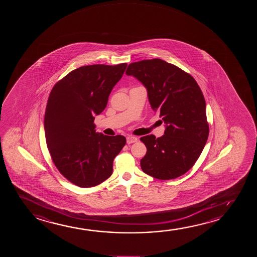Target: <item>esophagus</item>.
Segmentation results:
<instances>
[{
    "mask_svg": "<svg viewBox=\"0 0 257 257\" xmlns=\"http://www.w3.org/2000/svg\"><path fill=\"white\" fill-rule=\"evenodd\" d=\"M137 137H134V136H128V137L126 138L127 144H132V143L137 142Z\"/></svg>",
    "mask_w": 257,
    "mask_h": 257,
    "instance_id": "obj_1",
    "label": "esophagus"
}]
</instances>
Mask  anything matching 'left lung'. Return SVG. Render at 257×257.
<instances>
[{
  "label": "left lung",
  "instance_id": "obj_1",
  "mask_svg": "<svg viewBox=\"0 0 257 257\" xmlns=\"http://www.w3.org/2000/svg\"><path fill=\"white\" fill-rule=\"evenodd\" d=\"M125 74L144 85L152 109L166 123L162 137L141 138L148 149L141 169L156 179L183 176L199 158L209 135L205 100L197 81L161 59L131 63Z\"/></svg>",
  "mask_w": 257,
  "mask_h": 257
}]
</instances>
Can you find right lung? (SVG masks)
<instances>
[{"mask_svg":"<svg viewBox=\"0 0 257 257\" xmlns=\"http://www.w3.org/2000/svg\"><path fill=\"white\" fill-rule=\"evenodd\" d=\"M127 64L90 65L71 71L54 85L44 127L54 165L71 183L98 185L111 176L113 161L126 143L122 135L95 133V115L105 109Z\"/></svg>","mask_w":257,"mask_h":257,"instance_id":"right-lung-1","label":"right lung"}]
</instances>
